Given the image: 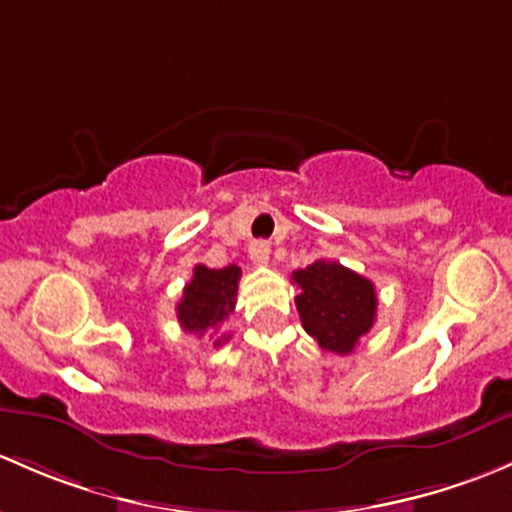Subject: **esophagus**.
<instances>
[{
  "label": "esophagus",
  "instance_id": "obj_1",
  "mask_svg": "<svg viewBox=\"0 0 512 512\" xmlns=\"http://www.w3.org/2000/svg\"><path fill=\"white\" fill-rule=\"evenodd\" d=\"M268 256H271V246H268L266 241H251L249 258L256 263V266H266Z\"/></svg>",
  "mask_w": 512,
  "mask_h": 512
}]
</instances>
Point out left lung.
I'll list each match as a JSON object with an SVG mask.
<instances>
[{
	"label": "left lung",
	"mask_w": 512,
	"mask_h": 512,
	"mask_svg": "<svg viewBox=\"0 0 512 512\" xmlns=\"http://www.w3.org/2000/svg\"><path fill=\"white\" fill-rule=\"evenodd\" d=\"M300 323L323 350L350 355L377 318V293L372 281L335 261H315L293 271Z\"/></svg>",
	"instance_id": "8db88e82"
}]
</instances>
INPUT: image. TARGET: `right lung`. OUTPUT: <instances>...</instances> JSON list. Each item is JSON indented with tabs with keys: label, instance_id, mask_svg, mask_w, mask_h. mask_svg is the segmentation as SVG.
Wrapping results in <instances>:
<instances>
[{
	"label": "right lung",
	"instance_id": "add662e5",
	"mask_svg": "<svg viewBox=\"0 0 512 512\" xmlns=\"http://www.w3.org/2000/svg\"><path fill=\"white\" fill-rule=\"evenodd\" d=\"M239 266H226V268H207V266H194L192 281L184 286L182 300L177 303V318L182 325L184 333L204 335L209 330H219V325L234 313L236 305V291H239ZM229 340L221 335L214 345H221Z\"/></svg>",
	"mask_w": 512,
	"mask_h": 512
}]
</instances>
